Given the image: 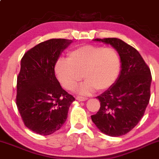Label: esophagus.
Listing matches in <instances>:
<instances>
[{"mask_svg": "<svg viewBox=\"0 0 159 159\" xmlns=\"http://www.w3.org/2000/svg\"><path fill=\"white\" fill-rule=\"evenodd\" d=\"M76 99L78 101H80V102H83V101L87 100V98L83 97V96H76Z\"/></svg>", "mask_w": 159, "mask_h": 159, "instance_id": "esophagus-1", "label": "esophagus"}]
</instances>
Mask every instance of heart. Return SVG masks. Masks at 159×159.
Returning a JSON list of instances; mask_svg holds the SVG:
<instances>
[{
  "label": "heart",
  "mask_w": 159,
  "mask_h": 159,
  "mask_svg": "<svg viewBox=\"0 0 159 159\" xmlns=\"http://www.w3.org/2000/svg\"><path fill=\"white\" fill-rule=\"evenodd\" d=\"M120 67V57L115 49L86 44L70 51L67 60L59 59L54 71L60 84L67 90H72L83 77L86 79L76 92L88 95L97 89L104 91L112 87Z\"/></svg>",
  "instance_id": "1"
}]
</instances>
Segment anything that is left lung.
I'll return each instance as SVG.
<instances>
[{
  "mask_svg": "<svg viewBox=\"0 0 159 159\" xmlns=\"http://www.w3.org/2000/svg\"><path fill=\"white\" fill-rule=\"evenodd\" d=\"M94 40L116 49L122 69L113 86L96 97L100 108L91 119L102 133L120 136L130 132L144 116L151 96V71L139 51L120 39Z\"/></svg>",
  "mask_w": 159,
  "mask_h": 159,
  "instance_id": "obj_1",
  "label": "left lung"
}]
</instances>
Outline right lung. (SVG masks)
Instances as JSON below:
<instances>
[{"instance_id": "right-lung-1", "label": "right lung", "mask_w": 159, "mask_h": 159, "mask_svg": "<svg viewBox=\"0 0 159 159\" xmlns=\"http://www.w3.org/2000/svg\"><path fill=\"white\" fill-rule=\"evenodd\" d=\"M72 42L50 39L31 48L21 59L16 103L24 125L37 134L48 135L61 128L75 100L61 87L54 71L59 57Z\"/></svg>"}]
</instances>
